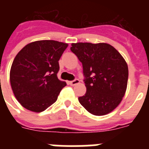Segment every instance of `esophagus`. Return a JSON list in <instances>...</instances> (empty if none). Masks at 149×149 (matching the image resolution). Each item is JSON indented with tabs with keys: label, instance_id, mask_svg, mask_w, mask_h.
Here are the masks:
<instances>
[{
	"label": "esophagus",
	"instance_id": "34e87169",
	"mask_svg": "<svg viewBox=\"0 0 149 149\" xmlns=\"http://www.w3.org/2000/svg\"><path fill=\"white\" fill-rule=\"evenodd\" d=\"M79 82H80V81H79L78 79H74V81H69V84H70L71 86H74L76 84H79Z\"/></svg>",
	"mask_w": 149,
	"mask_h": 149
}]
</instances>
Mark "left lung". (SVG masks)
Masks as SVG:
<instances>
[{
	"instance_id": "left-lung-1",
	"label": "left lung",
	"mask_w": 149,
	"mask_h": 149,
	"mask_svg": "<svg viewBox=\"0 0 149 149\" xmlns=\"http://www.w3.org/2000/svg\"><path fill=\"white\" fill-rule=\"evenodd\" d=\"M71 51L82 63L86 94L81 104L95 116L112 112L125 94L128 68L123 56L107 43H72Z\"/></svg>"
}]
</instances>
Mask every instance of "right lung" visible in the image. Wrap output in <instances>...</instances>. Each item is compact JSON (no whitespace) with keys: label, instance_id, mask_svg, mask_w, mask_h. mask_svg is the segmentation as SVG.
Returning <instances> with one entry per match:
<instances>
[{"label":"right lung","instance_id":"1","mask_svg":"<svg viewBox=\"0 0 149 149\" xmlns=\"http://www.w3.org/2000/svg\"><path fill=\"white\" fill-rule=\"evenodd\" d=\"M67 43L40 40L29 43L15 56L10 69L12 89L18 101L30 111L42 112L57 99L66 83L60 81L59 60Z\"/></svg>","mask_w":149,"mask_h":149}]
</instances>
